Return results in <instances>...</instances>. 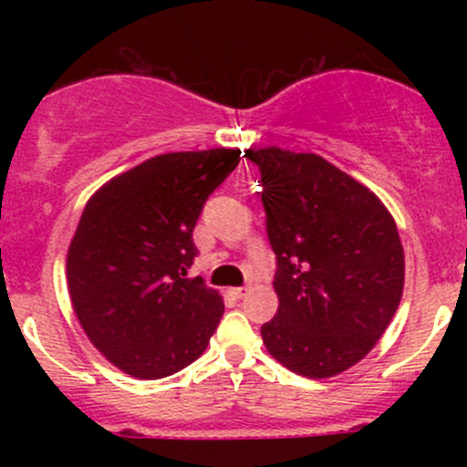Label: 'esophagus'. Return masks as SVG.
Masks as SVG:
<instances>
[{
    "label": "esophagus",
    "mask_w": 467,
    "mask_h": 467,
    "mask_svg": "<svg viewBox=\"0 0 467 467\" xmlns=\"http://www.w3.org/2000/svg\"><path fill=\"white\" fill-rule=\"evenodd\" d=\"M245 292H248V287H233V289H230V294H233L234 298H244Z\"/></svg>",
    "instance_id": "esophagus-1"
}]
</instances>
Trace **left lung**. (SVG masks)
<instances>
[{
    "label": "left lung",
    "mask_w": 467,
    "mask_h": 467,
    "mask_svg": "<svg viewBox=\"0 0 467 467\" xmlns=\"http://www.w3.org/2000/svg\"><path fill=\"white\" fill-rule=\"evenodd\" d=\"M276 254L278 312L261 327L289 371L331 378L358 364L398 312L404 248L379 197L316 153L248 149Z\"/></svg>",
    "instance_id": "left-lung-1"
}]
</instances>
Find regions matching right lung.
Wrapping results in <instances>:
<instances>
[{
    "label": "right lung",
    "instance_id": "right-lung-1",
    "mask_svg": "<svg viewBox=\"0 0 467 467\" xmlns=\"http://www.w3.org/2000/svg\"><path fill=\"white\" fill-rule=\"evenodd\" d=\"M239 149L149 158L89 197L67 250L74 314L92 345L138 379H160L202 356L223 301L186 278L192 228L208 195L239 164Z\"/></svg>",
    "mask_w": 467,
    "mask_h": 467
}]
</instances>
